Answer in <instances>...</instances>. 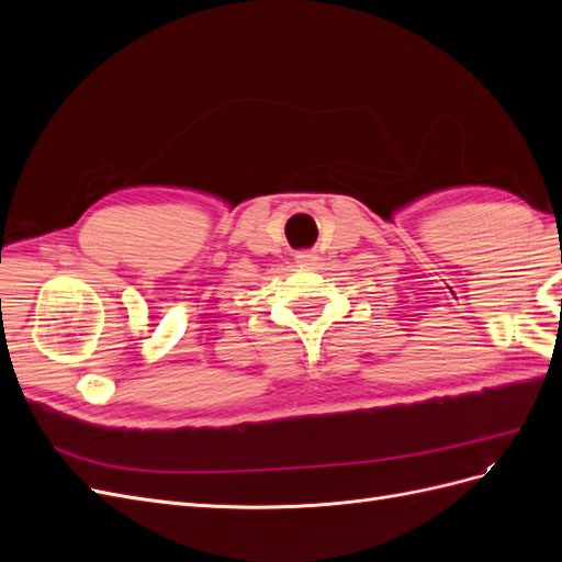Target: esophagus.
<instances>
[{
	"label": "esophagus",
	"instance_id": "34e87169",
	"mask_svg": "<svg viewBox=\"0 0 562 562\" xmlns=\"http://www.w3.org/2000/svg\"><path fill=\"white\" fill-rule=\"evenodd\" d=\"M295 260H297L300 265H314V262H316V255L310 252V250H302V252L295 255Z\"/></svg>",
	"mask_w": 562,
	"mask_h": 562
}]
</instances>
